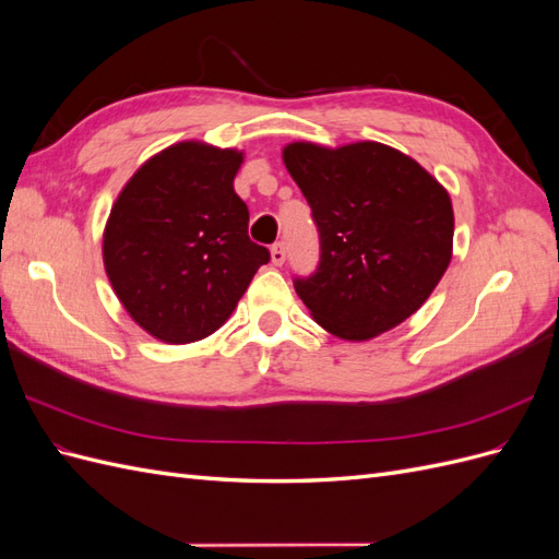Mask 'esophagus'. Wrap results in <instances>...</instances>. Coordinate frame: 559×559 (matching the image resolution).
<instances>
[{"label":"esophagus","mask_w":559,"mask_h":559,"mask_svg":"<svg viewBox=\"0 0 559 559\" xmlns=\"http://www.w3.org/2000/svg\"><path fill=\"white\" fill-rule=\"evenodd\" d=\"M270 257H273L275 265H282L286 261V247H284V242L273 245V249H270Z\"/></svg>","instance_id":"34e87169"}]
</instances>
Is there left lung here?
Masks as SVG:
<instances>
[{"mask_svg": "<svg viewBox=\"0 0 559 559\" xmlns=\"http://www.w3.org/2000/svg\"><path fill=\"white\" fill-rule=\"evenodd\" d=\"M282 156L319 233L314 273L294 277L317 324L368 341L417 312L452 259L454 214L443 186L380 142H296Z\"/></svg>", "mask_w": 559, "mask_h": 559, "instance_id": "obj_1", "label": "left lung"}]
</instances>
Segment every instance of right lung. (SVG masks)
<instances>
[{"label":"right lung","instance_id":"1","mask_svg":"<svg viewBox=\"0 0 559 559\" xmlns=\"http://www.w3.org/2000/svg\"><path fill=\"white\" fill-rule=\"evenodd\" d=\"M242 154L181 142L146 160L111 207L105 267L118 300L163 343L214 333L270 251L249 240L233 179Z\"/></svg>","mask_w":559,"mask_h":559}]
</instances>
